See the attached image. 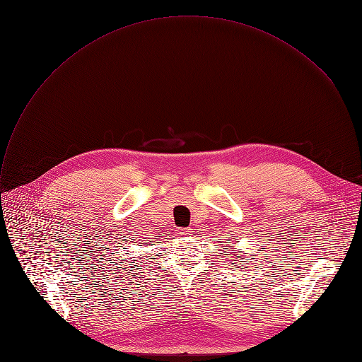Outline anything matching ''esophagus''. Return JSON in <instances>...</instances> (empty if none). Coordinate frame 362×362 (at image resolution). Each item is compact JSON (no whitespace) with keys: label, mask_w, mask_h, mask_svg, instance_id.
<instances>
[{"label":"esophagus","mask_w":362,"mask_h":362,"mask_svg":"<svg viewBox=\"0 0 362 362\" xmlns=\"http://www.w3.org/2000/svg\"><path fill=\"white\" fill-rule=\"evenodd\" d=\"M189 233V229H185V228H180V229H176V235L177 236H185Z\"/></svg>","instance_id":"esophagus-1"}]
</instances>
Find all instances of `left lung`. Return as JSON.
<instances>
[{
    "mask_svg": "<svg viewBox=\"0 0 362 362\" xmlns=\"http://www.w3.org/2000/svg\"><path fill=\"white\" fill-rule=\"evenodd\" d=\"M226 250H228V249H226ZM238 252H239V253H240V252H242V250H238ZM232 253H233V255H235V256H236V252H232ZM226 255H229V253H226ZM239 262H243V257H240V261H239ZM242 265H243V264H242Z\"/></svg>",
    "mask_w": 362,
    "mask_h": 362,
    "instance_id": "8db88e82",
    "label": "left lung"
}]
</instances>
